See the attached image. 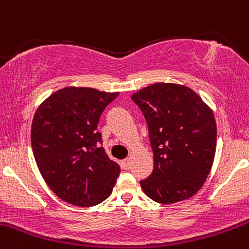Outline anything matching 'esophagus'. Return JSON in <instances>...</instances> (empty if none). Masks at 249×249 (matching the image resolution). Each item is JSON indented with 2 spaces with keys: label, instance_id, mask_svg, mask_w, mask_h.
Masks as SVG:
<instances>
[{
  "label": "esophagus",
  "instance_id": "obj_1",
  "mask_svg": "<svg viewBox=\"0 0 249 249\" xmlns=\"http://www.w3.org/2000/svg\"><path fill=\"white\" fill-rule=\"evenodd\" d=\"M121 168L124 169V170H128L130 168V160L129 158H125L121 162Z\"/></svg>",
  "mask_w": 249,
  "mask_h": 249
}]
</instances>
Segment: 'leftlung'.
I'll list each match as a JSON object with an SVG mask.
<instances>
[{
	"mask_svg": "<svg viewBox=\"0 0 249 249\" xmlns=\"http://www.w3.org/2000/svg\"><path fill=\"white\" fill-rule=\"evenodd\" d=\"M148 127L153 171L140 181L146 196L160 204L193 196L206 181L216 153L213 112L193 89L157 83L132 96Z\"/></svg>",
	"mask_w": 249,
	"mask_h": 249,
	"instance_id": "1",
	"label": "left lung"
}]
</instances>
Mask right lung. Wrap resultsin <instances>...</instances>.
I'll list each match as a JSON object with an SVG mask.
<instances>
[{"label":"right lung","instance_id":"add662e5","mask_svg":"<svg viewBox=\"0 0 249 249\" xmlns=\"http://www.w3.org/2000/svg\"><path fill=\"white\" fill-rule=\"evenodd\" d=\"M119 93L87 87L56 91L36 111L31 142L51 191L76 206L101 204L111 194L120 165L102 147V112Z\"/></svg>","mask_w":249,"mask_h":249}]
</instances>
